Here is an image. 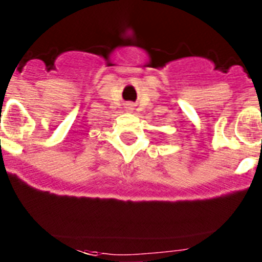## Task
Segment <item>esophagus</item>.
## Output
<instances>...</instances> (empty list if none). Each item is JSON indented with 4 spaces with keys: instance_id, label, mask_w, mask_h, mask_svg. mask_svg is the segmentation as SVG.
<instances>
[{
    "instance_id": "34e87169",
    "label": "esophagus",
    "mask_w": 262,
    "mask_h": 262,
    "mask_svg": "<svg viewBox=\"0 0 262 262\" xmlns=\"http://www.w3.org/2000/svg\"><path fill=\"white\" fill-rule=\"evenodd\" d=\"M126 108H127V110H133L134 107H133V105H129V103H128V105L126 106Z\"/></svg>"
}]
</instances>
